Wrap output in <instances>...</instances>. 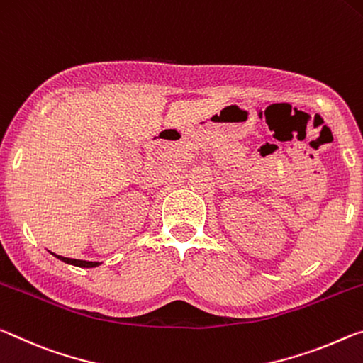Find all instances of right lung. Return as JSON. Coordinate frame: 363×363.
<instances>
[{
	"mask_svg": "<svg viewBox=\"0 0 363 363\" xmlns=\"http://www.w3.org/2000/svg\"><path fill=\"white\" fill-rule=\"evenodd\" d=\"M55 257H57L59 260H62V262L69 264V265H75V267H80V269H93V267H98L101 265V262H90V260H79V259H69V257H62V255H57L55 252H51Z\"/></svg>",
	"mask_w": 363,
	"mask_h": 363,
	"instance_id": "add662e5",
	"label": "right lung"
}]
</instances>
